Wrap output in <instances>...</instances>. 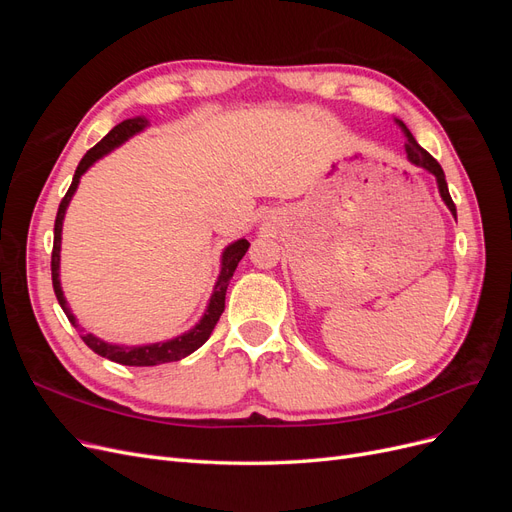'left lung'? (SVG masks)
I'll return each instance as SVG.
<instances>
[{"label": "left lung", "instance_id": "1", "mask_svg": "<svg viewBox=\"0 0 512 512\" xmlns=\"http://www.w3.org/2000/svg\"><path fill=\"white\" fill-rule=\"evenodd\" d=\"M399 126L404 128V132H406V136H408V143H406V153H408V160L412 162V164H416V166H421V168H427L429 173H433L436 175V179H438V188H440V196H442V200L446 203V207L451 209V213L455 215L457 218V209H455V203H453V198H451V194H448V185H446V179H444V170H442V166L438 164V160L431 156V153H427L421 145H418L416 141H414V136L408 132V128L404 126V123L399 121Z\"/></svg>", "mask_w": 512, "mask_h": 512}]
</instances>
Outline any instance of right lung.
I'll return each instance as SVG.
<instances>
[{"label":"right lung","instance_id":"right-lung-1","mask_svg":"<svg viewBox=\"0 0 512 512\" xmlns=\"http://www.w3.org/2000/svg\"><path fill=\"white\" fill-rule=\"evenodd\" d=\"M147 126V119L143 117H134V119H126L121 121L119 126H115L111 132H108L102 141L98 145L91 147L83 160L79 162V166H76L74 170V177H72V183L70 188L66 192V196L61 198L59 203V209H57V218H55V237H53V254H51V275H53V290H55V297L61 305V309H64L68 320L74 324V327H79L76 324V318L70 314V307L64 299V292H61V286H59V250H61V226H64V215H66V209L70 205L72 200V194L76 192V185H79L81 181V175L85 173V170L94 164L96 160H100L102 156H106L108 151H113L115 147H119L123 141H128V138L136 132H141L143 128ZM247 247H250V243H247L245 239H239L232 245H228L224 250V256H222V271H220V277H218V284H215L213 288V297L209 301V307L207 312L203 316V320H200L196 327L188 333H183L175 339H168V342H162V344H149V346H115V344H106L102 342V339L94 337L91 333H85L81 335L83 342L94 350L96 354L104 356V359L108 361H115V363H121V365H132V367H151V365H162V363H170V361H181L183 356L192 354L194 350H198L200 346H203L209 335L213 333L215 324H218L222 312H224V299H226V288H228V282L232 273H235L239 260L245 256Z\"/></svg>","mask_w":512,"mask_h":512}]
</instances>
